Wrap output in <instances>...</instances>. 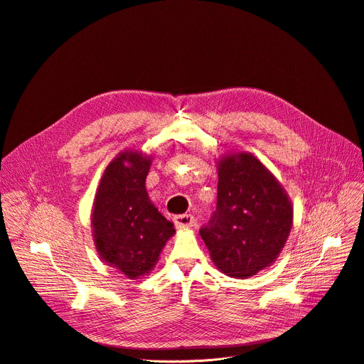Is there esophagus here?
Returning a JSON list of instances; mask_svg holds the SVG:
<instances>
[{
  "instance_id": "obj_1",
  "label": "esophagus",
  "mask_w": 364,
  "mask_h": 364,
  "mask_svg": "<svg viewBox=\"0 0 364 364\" xmlns=\"http://www.w3.org/2000/svg\"><path fill=\"white\" fill-rule=\"evenodd\" d=\"M173 222L178 229H188L194 225L196 220H194V216H191V215H181V216H175Z\"/></svg>"
}]
</instances>
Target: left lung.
<instances>
[{
  "label": "left lung",
  "mask_w": 364,
  "mask_h": 364,
  "mask_svg": "<svg viewBox=\"0 0 364 364\" xmlns=\"http://www.w3.org/2000/svg\"><path fill=\"white\" fill-rule=\"evenodd\" d=\"M218 173V207L200 235L222 273L245 279L279 257L292 228V203L251 153L223 156Z\"/></svg>",
  "instance_id": "left-lung-1"
}]
</instances>
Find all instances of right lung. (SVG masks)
<instances>
[{
	"label": "right lung",
	"mask_w": 364,
	"mask_h": 364,
	"mask_svg": "<svg viewBox=\"0 0 364 364\" xmlns=\"http://www.w3.org/2000/svg\"><path fill=\"white\" fill-rule=\"evenodd\" d=\"M151 163L153 156L124 149L105 167L94 198L91 228L97 252L129 279L153 270L176 232L148 197L145 179Z\"/></svg>",
	"instance_id": "obj_1"
}]
</instances>
